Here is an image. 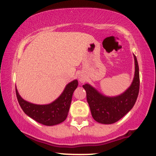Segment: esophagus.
I'll use <instances>...</instances> for the list:
<instances>
[{
  "label": "esophagus",
  "instance_id": "34e87169",
  "mask_svg": "<svg viewBox=\"0 0 156 156\" xmlns=\"http://www.w3.org/2000/svg\"><path fill=\"white\" fill-rule=\"evenodd\" d=\"M79 80L80 82H84L86 80V78L83 76H79Z\"/></svg>",
  "mask_w": 156,
  "mask_h": 156
}]
</instances>
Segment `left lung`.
I'll list each match as a JSON object with an SVG mask.
<instances>
[{
    "label": "left lung",
    "mask_w": 156,
    "mask_h": 156,
    "mask_svg": "<svg viewBox=\"0 0 156 156\" xmlns=\"http://www.w3.org/2000/svg\"><path fill=\"white\" fill-rule=\"evenodd\" d=\"M135 76L131 86L123 94L117 97H105L89 84L83 86L87 92V99L93 119L103 124H112L122 118L135 105L139 92V72L136 57Z\"/></svg>",
    "instance_id": "obj_1"
}]
</instances>
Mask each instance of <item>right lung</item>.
<instances>
[{
	"label": "right lung",
	"mask_w": 156,
	"mask_h": 156,
	"mask_svg": "<svg viewBox=\"0 0 156 156\" xmlns=\"http://www.w3.org/2000/svg\"><path fill=\"white\" fill-rule=\"evenodd\" d=\"M78 85L77 80L68 83L59 98L48 105H36L24 101L20 96L17 89L16 95L25 114L40 124L51 126L59 124L66 119L72 101L73 92Z\"/></svg>",
	"instance_id": "right-lung-1"
}]
</instances>
